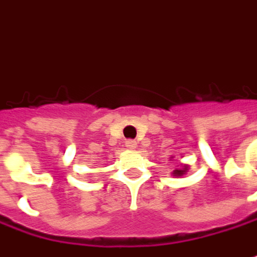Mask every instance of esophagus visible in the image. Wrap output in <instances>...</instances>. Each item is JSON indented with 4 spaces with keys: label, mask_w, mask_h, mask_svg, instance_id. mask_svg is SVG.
Masks as SVG:
<instances>
[{
    "label": "esophagus",
    "mask_w": 257,
    "mask_h": 257,
    "mask_svg": "<svg viewBox=\"0 0 257 257\" xmlns=\"http://www.w3.org/2000/svg\"><path fill=\"white\" fill-rule=\"evenodd\" d=\"M125 145H126V148H129V149H135V148H137V142H135L134 139H126V141H125Z\"/></svg>",
    "instance_id": "1"
}]
</instances>
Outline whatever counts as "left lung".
I'll return each instance as SVG.
<instances>
[{"mask_svg": "<svg viewBox=\"0 0 257 257\" xmlns=\"http://www.w3.org/2000/svg\"><path fill=\"white\" fill-rule=\"evenodd\" d=\"M182 173H183V171H181V169H176V171L173 172V175H175V176H176V175H178V176H181Z\"/></svg>", "mask_w": 257, "mask_h": 257, "instance_id": "8db88e82", "label": "left lung"}]
</instances>
